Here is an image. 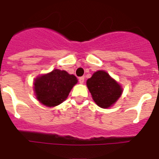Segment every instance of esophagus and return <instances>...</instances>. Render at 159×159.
I'll list each match as a JSON object with an SVG mask.
<instances>
[{
  "mask_svg": "<svg viewBox=\"0 0 159 159\" xmlns=\"http://www.w3.org/2000/svg\"><path fill=\"white\" fill-rule=\"evenodd\" d=\"M79 82H80V84H84V76H81L79 78Z\"/></svg>",
  "mask_w": 159,
  "mask_h": 159,
  "instance_id": "34e87169",
  "label": "esophagus"
}]
</instances>
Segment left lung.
Returning <instances> with one entry per match:
<instances>
[{
  "label": "left lung",
  "mask_w": 159,
  "mask_h": 159,
  "mask_svg": "<svg viewBox=\"0 0 159 159\" xmlns=\"http://www.w3.org/2000/svg\"><path fill=\"white\" fill-rule=\"evenodd\" d=\"M89 92L95 103L102 108L114 104L121 95V86L104 71H98L87 80Z\"/></svg>",
  "instance_id": "obj_1"
}]
</instances>
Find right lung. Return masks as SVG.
<instances>
[{
  "instance_id": "obj_1",
  "label": "right lung",
  "mask_w": 159,
  "mask_h": 159,
  "mask_svg": "<svg viewBox=\"0 0 159 159\" xmlns=\"http://www.w3.org/2000/svg\"><path fill=\"white\" fill-rule=\"evenodd\" d=\"M76 83L77 79L74 75L55 69L36 79L34 91L36 98L41 103L48 107H55L67 99Z\"/></svg>"
}]
</instances>
